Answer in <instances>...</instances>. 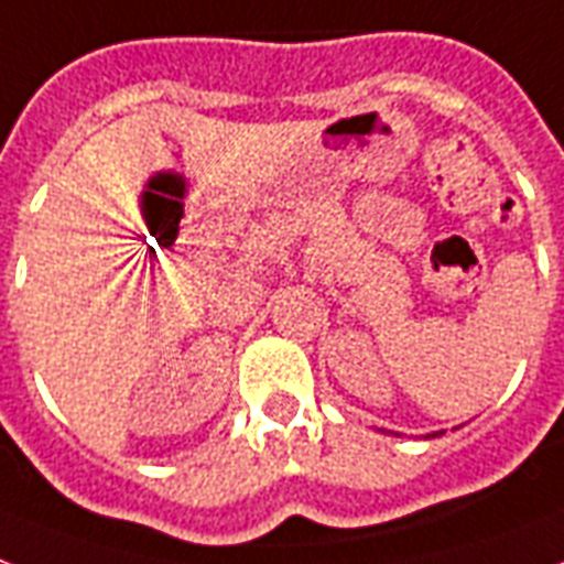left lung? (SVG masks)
Listing matches in <instances>:
<instances>
[{"instance_id": "left-lung-1", "label": "left lung", "mask_w": 564, "mask_h": 564, "mask_svg": "<svg viewBox=\"0 0 564 564\" xmlns=\"http://www.w3.org/2000/svg\"><path fill=\"white\" fill-rule=\"evenodd\" d=\"M432 437H435V435H432Z\"/></svg>"}]
</instances>
